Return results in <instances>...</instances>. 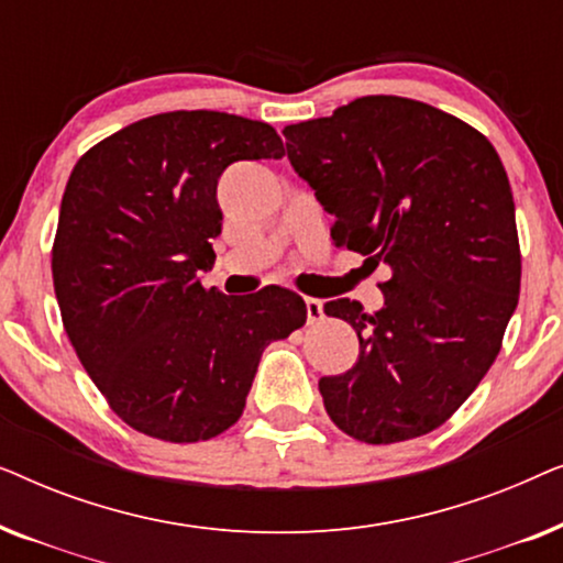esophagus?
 <instances>
[{"instance_id": "esophagus-1", "label": "esophagus", "mask_w": 563, "mask_h": 563, "mask_svg": "<svg viewBox=\"0 0 563 563\" xmlns=\"http://www.w3.org/2000/svg\"><path fill=\"white\" fill-rule=\"evenodd\" d=\"M305 307H307V322L322 320V299L305 297Z\"/></svg>"}]
</instances>
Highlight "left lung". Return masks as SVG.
Instances as JSON below:
<instances>
[{
  "label": "left lung",
  "instance_id": "1",
  "mask_svg": "<svg viewBox=\"0 0 563 563\" xmlns=\"http://www.w3.org/2000/svg\"><path fill=\"white\" fill-rule=\"evenodd\" d=\"M287 158L335 218L333 241L374 266L384 305L349 297L358 358L322 376L330 420L364 443L443 426L495 364L520 295L510 181L497 151L453 114L405 97H361L284 128Z\"/></svg>",
  "mask_w": 563,
  "mask_h": 563
}]
</instances>
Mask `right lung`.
Returning a JSON list of instances; mask_svg holds the SVG:
<instances>
[{
  "mask_svg": "<svg viewBox=\"0 0 563 563\" xmlns=\"http://www.w3.org/2000/svg\"><path fill=\"white\" fill-rule=\"evenodd\" d=\"M272 125L164 112L118 130L68 176L53 287L81 366L137 433L210 441L243 415L261 353L307 320L284 287H202L222 233L218 181L235 161L282 158Z\"/></svg>",
  "mask_w": 563,
  "mask_h": 563,
  "instance_id": "add662e5",
  "label": "right lung"
}]
</instances>
